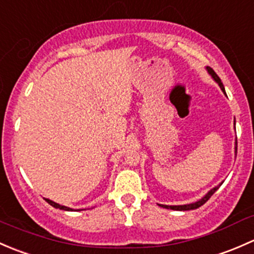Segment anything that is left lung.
<instances>
[{
    "label": "left lung",
    "instance_id": "8db88e82",
    "mask_svg": "<svg viewBox=\"0 0 254 254\" xmlns=\"http://www.w3.org/2000/svg\"><path fill=\"white\" fill-rule=\"evenodd\" d=\"M206 71H207V72H209V75L211 76L212 79H214V81L216 82L217 84H219L220 88H221V91L224 92L225 94H226V92H225V87H224V84H222L221 79H220L219 76H217L216 73H215V71L212 70L211 67H209V66H206ZM235 145H236V146H235V153H236V152H237V139H236V142H235ZM221 184H222V183H220L219 186H216V187H214V188H212V189H210V190L207 191V193L205 194V195L203 196V198L199 199V200H198V201H195V203L186 204V205H162V204H160V206L165 207V209L177 210V211H187V210H194V209H198V207H200L201 205H203V204H205L206 201L209 200L210 196H211L212 194H214L215 191H216L217 189L220 188V186H221Z\"/></svg>",
    "mask_w": 254,
    "mask_h": 254
}]
</instances>
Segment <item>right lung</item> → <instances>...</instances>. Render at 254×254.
Returning a JSON list of instances; mask_svg holds the SVG:
<instances>
[{"instance_id": "add662e5", "label": "right lung", "mask_w": 254, "mask_h": 254, "mask_svg": "<svg viewBox=\"0 0 254 254\" xmlns=\"http://www.w3.org/2000/svg\"><path fill=\"white\" fill-rule=\"evenodd\" d=\"M45 200H47V201H48V203H49V204H50V205H51V206L56 207V209H61V210H65V211H72V209H71V207H67V206H64V205H60V204L55 203V201L50 200V199H45Z\"/></svg>"}]
</instances>
